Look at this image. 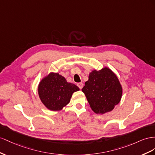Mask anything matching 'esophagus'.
<instances>
[{
  "label": "esophagus",
  "mask_w": 155,
  "mask_h": 155,
  "mask_svg": "<svg viewBox=\"0 0 155 155\" xmlns=\"http://www.w3.org/2000/svg\"><path fill=\"white\" fill-rule=\"evenodd\" d=\"M77 86L80 88V89H82V88L83 87V84L82 82H80V83H77Z\"/></svg>",
  "instance_id": "1"
}]
</instances>
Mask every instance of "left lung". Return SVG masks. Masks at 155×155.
<instances>
[{
  "label": "left lung",
  "mask_w": 155,
  "mask_h": 155,
  "mask_svg": "<svg viewBox=\"0 0 155 155\" xmlns=\"http://www.w3.org/2000/svg\"><path fill=\"white\" fill-rule=\"evenodd\" d=\"M82 91L96 114L112 111L122 96V87L117 77L107 68L90 73Z\"/></svg>",
  "instance_id": "1"
}]
</instances>
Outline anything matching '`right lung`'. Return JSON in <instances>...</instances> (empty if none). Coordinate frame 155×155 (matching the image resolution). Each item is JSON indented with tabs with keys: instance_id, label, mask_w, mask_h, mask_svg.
<instances>
[{
	"instance_id": "add662e5",
	"label": "right lung",
	"mask_w": 155,
	"mask_h": 155,
	"mask_svg": "<svg viewBox=\"0 0 155 155\" xmlns=\"http://www.w3.org/2000/svg\"><path fill=\"white\" fill-rule=\"evenodd\" d=\"M79 87L66 81L58 73H51L44 78L38 86V94L41 102L52 111L60 110L69 102L74 92Z\"/></svg>"
}]
</instances>
